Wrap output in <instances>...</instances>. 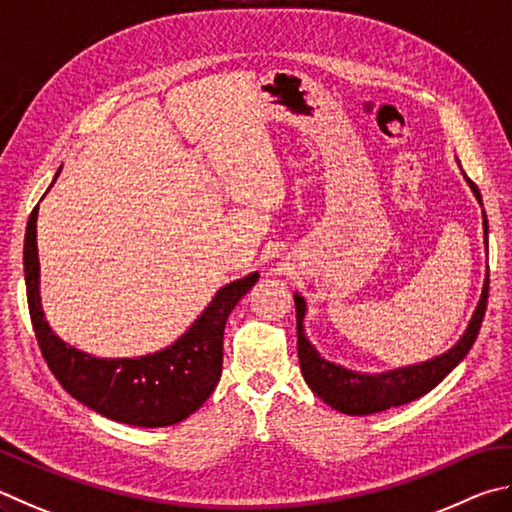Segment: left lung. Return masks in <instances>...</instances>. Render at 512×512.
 <instances>
[{"mask_svg": "<svg viewBox=\"0 0 512 512\" xmlns=\"http://www.w3.org/2000/svg\"><path fill=\"white\" fill-rule=\"evenodd\" d=\"M468 179L470 188L481 202V193L477 184ZM483 229H486V245H488V220L483 213ZM488 285L490 279L486 276L483 283L481 301L474 317L470 321L468 330L461 337V342L450 351L443 353L434 360L405 366V369L369 375V373H355L348 371L344 366H337L321 357L315 346L308 342L306 333H303V317H306V301L299 294H294V306H297V351H299V364L301 373L306 378L308 387L317 393V396L337 411L348 416H369L378 414V411L407 405V402L416 400L425 393L432 391L438 382H441L447 373H450L456 364H459L465 355L470 353L474 339L479 335V328L483 324V315H486L488 306Z\"/></svg>", "mask_w": 512, "mask_h": 512, "instance_id": "1", "label": "left lung"}]
</instances>
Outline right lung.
Returning <instances> with one entry per match:
<instances>
[{
	"label": "right lung",
	"mask_w": 512,
	"mask_h": 512,
	"mask_svg": "<svg viewBox=\"0 0 512 512\" xmlns=\"http://www.w3.org/2000/svg\"><path fill=\"white\" fill-rule=\"evenodd\" d=\"M35 220L38 206L24 238L26 299L42 357L62 389L96 414L137 427L175 425L200 409L222 373L224 324L258 274L224 285L195 324L164 351L134 360H101L60 342L44 321Z\"/></svg>",
	"instance_id": "obj_1"
}]
</instances>
